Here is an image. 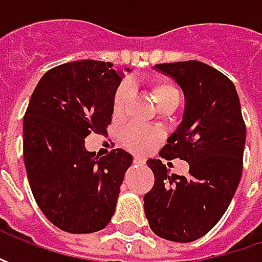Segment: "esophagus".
<instances>
[{
  "instance_id": "obj_1",
  "label": "esophagus",
  "mask_w": 262,
  "mask_h": 262,
  "mask_svg": "<svg viewBox=\"0 0 262 262\" xmlns=\"http://www.w3.org/2000/svg\"><path fill=\"white\" fill-rule=\"evenodd\" d=\"M134 163L138 165V166H141V165H144V163H146V160H144L143 157H134Z\"/></svg>"
}]
</instances>
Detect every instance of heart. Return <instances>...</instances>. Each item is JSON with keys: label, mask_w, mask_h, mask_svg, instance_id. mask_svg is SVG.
<instances>
[{"label": "heart", "mask_w": 262, "mask_h": 262, "mask_svg": "<svg viewBox=\"0 0 262 262\" xmlns=\"http://www.w3.org/2000/svg\"><path fill=\"white\" fill-rule=\"evenodd\" d=\"M133 89L131 84L125 81L121 86L116 89L114 99H112V114L115 118L122 116L125 106L131 97ZM151 93L153 97L157 102V105L160 106L165 103L167 99L179 96L176 87L169 83L166 80H157L151 83ZM162 140V133L157 131L155 128H148L144 125H133L125 126L121 133V143L125 147L126 150L137 153V155H144L147 151H150L155 146H157Z\"/></svg>", "instance_id": "obj_1"}]
</instances>
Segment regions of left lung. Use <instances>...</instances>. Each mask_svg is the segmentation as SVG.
<instances>
[{"label": "left lung", "mask_w": 262, "mask_h": 262, "mask_svg": "<svg viewBox=\"0 0 262 262\" xmlns=\"http://www.w3.org/2000/svg\"><path fill=\"white\" fill-rule=\"evenodd\" d=\"M181 86L185 112L160 150L163 159H182L189 173H169L162 160L148 159L155 185L144 195V211L157 236L192 242L216 226L236 192L242 175L247 126L235 84L200 61L157 64Z\"/></svg>", "instance_id": "1"}]
</instances>
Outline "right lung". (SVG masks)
Masks as SVG:
<instances>
[{
	"mask_svg": "<svg viewBox=\"0 0 262 262\" xmlns=\"http://www.w3.org/2000/svg\"><path fill=\"white\" fill-rule=\"evenodd\" d=\"M112 62L74 61L43 74L23 121V156L32 194L45 217L68 233L102 230L133 156L115 148L103 157L84 138L106 134L122 73Z\"/></svg>",
	"mask_w": 262,
	"mask_h": 262,
	"instance_id": "right-lung-1",
	"label": "right lung"
}]
</instances>
